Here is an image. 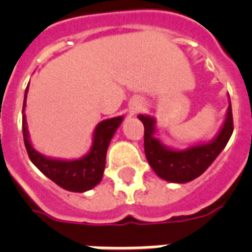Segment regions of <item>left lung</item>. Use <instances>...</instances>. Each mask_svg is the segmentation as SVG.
<instances>
[{
  "label": "left lung",
  "instance_id": "left-lung-1",
  "mask_svg": "<svg viewBox=\"0 0 252 252\" xmlns=\"http://www.w3.org/2000/svg\"><path fill=\"white\" fill-rule=\"evenodd\" d=\"M138 119L144 124V149L150 167L159 178L172 183H187L201 175L226 146L234 129L231 104H229L222 129L213 141L186 150H171L154 137L153 118L138 115Z\"/></svg>",
  "mask_w": 252,
  "mask_h": 252
}]
</instances>
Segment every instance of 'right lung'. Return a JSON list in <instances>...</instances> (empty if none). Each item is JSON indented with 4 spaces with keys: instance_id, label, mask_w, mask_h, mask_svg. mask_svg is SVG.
<instances>
[{
    "instance_id": "obj_1",
    "label": "right lung",
    "mask_w": 252,
    "mask_h": 252,
    "mask_svg": "<svg viewBox=\"0 0 252 252\" xmlns=\"http://www.w3.org/2000/svg\"><path fill=\"white\" fill-rule=\"evenodd\" d=\"M26 89L25 100H23V110L25 112L26 106ZM123 116L107 119L99 123L94 132V142L90 153L86 154L84 158L76 159V161H60V159H51L40 153L31 146L29 140V132L26 126V119L23 114L22 119V130H23V140L25 146L29 154L30 159L33 165L36 166L45 176L53 180L57 186H60L64 189L72 192H85L91 189L102 180L104 166H106V154L107 148L110 145V141L114 136L115 130L122 124Z\"/></svg>"
}]
</instances>
